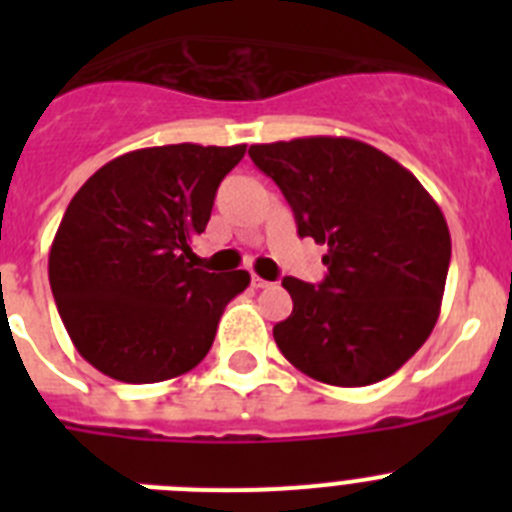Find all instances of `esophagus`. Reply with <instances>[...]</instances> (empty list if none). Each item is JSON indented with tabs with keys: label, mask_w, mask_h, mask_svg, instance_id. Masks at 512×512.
<instances>
[{
	"label": "esophagus",
	"mask_w": 512,
	"mask_h": 512,
	"mask_svg": "<svg viewBox=\"0 0 512 512\" xmlns=\"http://www.w3.org/2000/svg\"><path fill=\"white\" fill-rule=\"evenodd\" d=\"M251 284H253V287H256V289H264V287H269L271 282H266V279H261L259 274H253V277H251Z\"/></svg>",
	"instance_id": "34e87169"
}]
</instances>
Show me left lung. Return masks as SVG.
I'll list each match as a JSON object with an SVG mask.
<instances>
[{"label":"left lung","instance_id":"left-lung-1","mask_svg":"<svg viewBox=\"0 0 512 512\" xmlns=\"http://www.w3.org/2000/svg\"><path fill=\"white\" fill-rule=\"evenodd\" d=\"M248 156L282 189L300 238L325 243L323 282L287 277L292 315L274 325L302 374L336 387L390 377L431 336L451 235L441 207L395 158L354 138L279 140Z\"/></svg>","mask_w":512,"mask_h":512}]
</instances>
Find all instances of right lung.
<instances>
[{
  "instance_id": "right-lung-1",
  "label": "right lung",
  "mask_w": 512,
  "mask_h": 512,
  "mask_svg": "<svg viewBox=\"0 0 512 512\" xmlns=\"http://www.w3.org/2000/svg\"><path fill=\"white\" fill-rule=\"evenodd\" d=\"M246 146L176 143L112 158L74 194L48 256L71 341L117 382L187 374L215 341L225 305L251 277L194 269L220 182Z\"/></svg>"
}]
</instances>
